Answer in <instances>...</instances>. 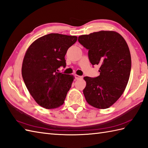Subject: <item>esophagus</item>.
Returning <instances> with one entry per match:
<instances>
[{"instance_id":"1","label":"esophagus","mask_w":148,"mask_h":148,"mask_svg":"<svg viewBox=\"0 0 148 148\" xmlns=\"http://www.w3.org/2000/svg\"><path fill=\"white\" fill-rule=\"evenodd\" d=\"M74 77H75V79H81V76H79V75H74Z\"/></svg>"}]
</instances>
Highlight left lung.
Wrapping results in <instances>:
<instances>
[{
    "label": "left lung",
    "instance_id": "1",
    "mask_svg": "<svg viewBox=\"0 0 148 148\" xmlns=\"http://www.w3.org/2000/svg\"><path fill=\"white\" fill-rule=\"evenodd\" d=\"M78 41L88 50L92 65H100L99 76L84 77L86 100L96 108H108L121 97L129 79L131 56L127 44L118 33L103 30L79 36Z\"/></svg>",
    "mask_w": 148,
    "mask_h": 148
}]
</instances>
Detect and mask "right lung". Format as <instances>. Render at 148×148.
<instances>
[{
  "label": "right lung",
  "instance_id": "right-lung-1",
  "mask_svg": "<svg viewBox=\"0 0 148 148\" xmlns=\"http://www.w3.org/2000/svg\"><path fill=\"white\" fill-rule=\"evenodd\" d=\"M77 39L76 36L49 34L37 39L27 49L22 77L30 95L44 108H56L64 103L74 77L58 69L65 67L66 53Z\"/></svg>",
  "mask_w": 148,
  "mask_h": 148
}]
</instances>
